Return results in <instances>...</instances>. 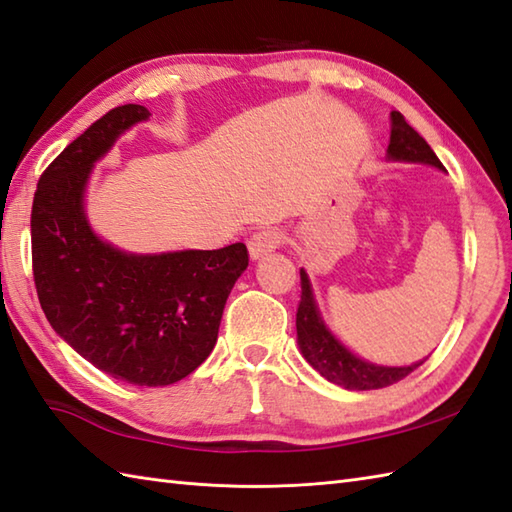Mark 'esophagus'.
Segmentation results:
<instances>
[{
  "label": "esophagus",
  "instance_id": "34e87169",
  "mask_svg": "<svg viewBox=\"0 0 512 512\" xmlns=\"http://www.w3.org/2000/svg\"><path fill=\"white\" fill-rule=\"evenodd\" d=\"M282 243H285V232L278 230V227H267V230L256 232L247 241L249 256H252L254 260L256 258H263L269 252H274V249H278Z\"/></svg>",
  "mask_w": 512,
  "mask_h": 512
}]
</instances>
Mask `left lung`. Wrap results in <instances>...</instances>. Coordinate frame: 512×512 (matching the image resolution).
Returning <instances> with one entry per match:
<instances>
[{
  "label": "left lung",
  "instance_id": "8db88e82",
  "mask_svg": "<svg viewBox=\"0 0 512 512\" xmlns=\"http://www.w3.org/2000/svg\"><path fill=\"white\" fill-rule=\"evenodd\" d=\"M390 160H403V162H423L436 168H445L442 162L431 151V146L420 138V135L405 122L399 111H392V133L388 144ZM300 304L298 313H295V328H298V342L304 359L322 374L324 379L331 383L342 385L346 390H379L388 388V385L405 379L412 374L420 363L405 368H385L374 366V363L361 361L359 357L348 352L337 339L328 333L320 313L313 300V291L306 278L304 269H300Z\"/></svg>",
  "mask_w": 512,
  "mask_h": 512
}]
</instances>
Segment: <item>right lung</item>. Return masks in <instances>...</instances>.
I'll return each mask as SVG.
<instances>
[{"instance_id":"add662e5","label":"right lung","mask_w":512,"mask_h":512,"mask_svg":"<svg viewBox=\"0 0 512 512\" xmlns=\"http://www.w3.org/2000/svg\"><path fill=\"white\" fill-rule=\"evenodd\" d=\"M149 116L142 105L111 109L56 155L34 192L30 238L34 287L54 331L109 377L155 388L208 359L249 254L234 243L133 256L89 230V170L122 131Z\"/></svg>"}]
</instances>
